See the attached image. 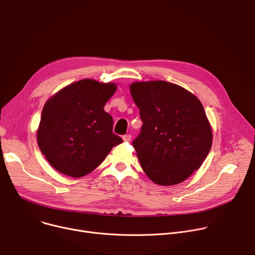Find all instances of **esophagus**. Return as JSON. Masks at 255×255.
<instances>
[{"label": "esophagus", "mask_w": 255, "mask_h": 255, "mask_svg": "<svg viewBox=\"0 0 255 255\" xmlns=\"http://www.w3.org/2000/svg\"><path fill=\"white\" fill-rule=\"evenodd\" d=\"M123 140L128 142L131 140V135L130 134H126V135H123Z\"/></svg>", "instance_id": "34e87169"}]
</instances>
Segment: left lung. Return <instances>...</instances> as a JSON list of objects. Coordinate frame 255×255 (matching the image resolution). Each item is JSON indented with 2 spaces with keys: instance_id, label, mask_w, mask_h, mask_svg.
<instances>
[{
  "instance_id": "obj_1",
  "label": "left lung",
  "mask_w": 255,
  "mask_h": 255,
  "mask_svg": "<svg viewBox=\"0 0 255 255\" xmlns=\"http://www.w3.org/2000/svg\"><path fill=\"white\" fill-rule=\"evenodd\" d=\"M130 92L142 121L132 142L142 170L160 185L182 182L198 170L212 145L201 101L165 81L133 83Z\"/></svg>"
}]
</instances>
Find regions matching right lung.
<instances>
[{"label":"right lung","mask_w":255,"mask_h":255,"mask_svg":"<svg viewBox=\"0 0 255 255\" xmlns=\"http://www.w3.org/2000/svg\"><path fill=\"white\" fill-rule=\"evenodd\" d=\"M114 83L85 79L48 99L37 140L42 154L62 174L82 177L93 171L123 139L113 132L114 120L104 108Z\"/></svg>","instance_id":"obj_1"}]
</instances>
